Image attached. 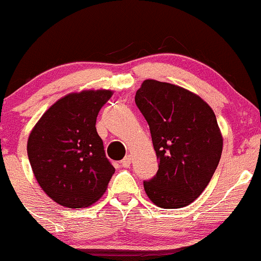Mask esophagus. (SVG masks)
I'll return each mask as SVG.
<instances>
[{"label":"esophagus","mask_w":261,"mask_h":261,"mask_svg":"<svg viewBox=\"0 0 261 261\" xmlns=\"http://www.w3.org/2000/svg\"><path fill=\"white\" fill-rule=\"evenodd\" d=\"M130 165H131V156H126L121 161V166L122 167H128Z\"/></svg>","instance_id":"obj_1"}]
</instances>
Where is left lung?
<instances>
[{
	"label": "left lung",
	"mask_w": 261,
	"mask_h": 261,
	"mask_svg": "<svg viewBox=\"0 0 261 261\" xmlns=\"http://www.w3.org/2000/svg\"><path fill=\"white\" fill-rule=\"evenodd\" d=\"M135 102L150 126L159 171L144 182L157 207L191 204L213 177L223 150L217 117L197 94L170 83L147 79Z\"/></svg>",
	"instance_id": "left-lung-1"
}]
</instances>
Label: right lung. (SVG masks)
<instances>
[{
	"instance_id": "right-lung-1",
	"label": "right lung",
	"mask_w": 261,
	"mask_h": 261,
	"mask_svg": "<svg viewBox=\"0 0 261 261\" xmlns=\"http://www.w3.org/2000/svg\"><path fill=\"white\" fill-rule=\"evenodd\" d=\"M111 90H83L59 99L34 125L27 152L34 177L49 198L85 208L107 191L115 172L96 133L100 109Z\"/></svg>"
}]
</instances>
